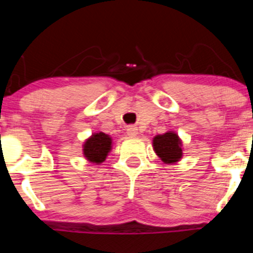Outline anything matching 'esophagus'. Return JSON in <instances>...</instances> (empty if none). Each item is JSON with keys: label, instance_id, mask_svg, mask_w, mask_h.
I'll use <instances>...</instances> for the list:
<instances>
[{"label": "esophagus", "instance_id": "esophagus-1", "mask_svg": "<svg viewBox=\"0 0 253 253\" xmlns=\"http://www.w3.org/2000/svg\"><path fill=\"white\" fill-rule=\"evenodd\" d=\"M127 134H128L129 137H134L138 134V129H137L136 126H133V125H131V126L127 127Z\"/></svg>", "mask_w": 253, "mask_h": 253}]
</instances>
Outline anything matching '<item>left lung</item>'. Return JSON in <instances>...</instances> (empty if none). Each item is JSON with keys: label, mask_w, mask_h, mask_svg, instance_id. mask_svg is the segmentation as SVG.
<instances>
[{"label": "left lung", "mask_w": 253, "mask_h": 253, "mask_svg": "<svg viewBox=\"0 0 253 253\" xmlns=\"http://www.w3.org/2000/svg\"><path fill=\"white\" fill-rule=\"evenodd\" d=\"M181 139L178 138L175 132L169 131L164 134H158L153 139V148L158 157L165 163V164H172L178 162L182 157V149H181Z\"/></svg>", "instance_id": "8db88e82"}]
</instances>
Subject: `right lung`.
Returning a JSON list of instances; mask_svg holds the SVG:
<instances>
[{"instance_id":"1","label":"right lung","mask_w":253,"mask_h":253,"mask_svg":"<svg viewBox=\"0 0 253 253\" xmlns=\"http://www.w3.org/2000/svg\"><path fill=\"white\" fill-rule=\"evenodd\" d=\"M111 138L104 132L91 134L90 138L86 139L83 144L84 157L90 163L100 164L105 162L109 152L111 150Z\"/></svg>"}]
</instances>
